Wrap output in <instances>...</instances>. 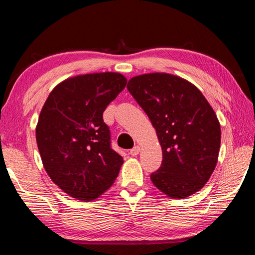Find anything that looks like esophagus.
Instances as JSON below:
<instances>
[{
	"label": "esophagus",
	"instance_id": "esophagus-1",
	"mask_svg": "<svg viewBox=\"0 0 255 255\" xmlns=\"http://www.w3.org/2000/svg\"><path fill=\"white\" fill-rule=\"evenodd\" d=\"M139 150H140L139 146H135V147L130 149V152H129V154H130L131 156H137V155L139 154Z\"/></svg>",
	"mask_w": 255,
	"mask_h": 255
}]
</instances>
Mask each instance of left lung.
Returning <instances> with one entry per match:
<instances>
[{"mask_svg": "<svg viewBox=\"0 0 255 255\" xmlns=\"http://www.w3.org/2000/svg\"><path fill=\"white\" fill-rule=\"evenodd\" d=\"M156 130L161 167L150 174L155 187L182 199L204 187L213 174L221 147V125L197 86L167 73L132 77L127 85Z\"/></svg>", "mask_w": 255, "mask_h": 255, "instance_id": "8db88e82", "label": "left lung"}]
</instances>
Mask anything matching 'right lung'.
Listing matches in <instances>:
<instances>
[{"label": "right lung", "instance_id": "right-lung-1", "mask_svg": "<svg viewBox=\"0 0 255 255\" xmlns=\"http://www.w3.org/2000/svg\"><path fill=\"white\" fill-rule=\"evenodd\" d=\"M126 84L114 72L70 77L42 107L36 127L42 164L51 181L77 200L100 197L119 174L124 159L111 148L102 115Z\"/></svg>", "mask_w": 255, "mask_h": 255}]
</instances>
